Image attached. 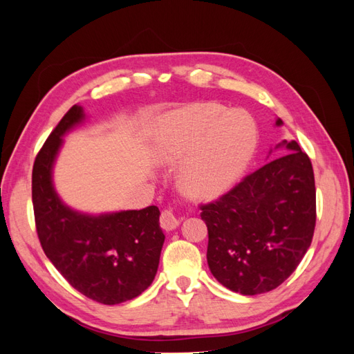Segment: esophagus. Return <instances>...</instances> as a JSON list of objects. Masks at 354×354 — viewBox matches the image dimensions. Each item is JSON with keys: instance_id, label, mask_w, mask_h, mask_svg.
Segmentation results:
<instances>
[{"instance_id": "esophagus-1", "label": "esophagus", "mask_w": 354, "mask_h": 354, "mask_svg": "<svg viewBox=\"0 0 354 354\" xmlns=\"http://www.w3.org/2000/svg\"><path fill=\"white\" fill-rule=\"evenodd\" d=\"M159 223H160V227H162L164 230H173L178 226L180 221L176 216V212L173 211V208H165L162 212H160Z\"/></svg>"}]
</instances>
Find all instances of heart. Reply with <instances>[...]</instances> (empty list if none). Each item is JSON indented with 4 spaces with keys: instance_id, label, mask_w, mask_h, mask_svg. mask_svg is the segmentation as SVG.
<instances>
[{
    "instance_id": "b5f03b06",
    "label": "heart",
    "mask_w": 354,
    "mask_h": 354,
    "mask_svg": "<svg viewBox=\"0 0 354 354\" xmlns=\"http://www.w3.org/2000/svg\"><path fill=\"white\" fill-rule=\"evenodd\" d=\"M218 103H194L169 113L160 125L158 155L185 159L181 180L189 194L214 196L236 178L257 146V127L241 109Z\"/></svg>"
}]
</instances>
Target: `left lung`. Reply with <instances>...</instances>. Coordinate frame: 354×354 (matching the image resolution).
<instances>
[{"label": "left lung", "mask_w": 354, "mask_h": 354, "mask_svg": "<svg viewBox=\"0 0 354 354\" xmlns=\"http://www.w3.org/2000/svg\"><path fill=\"white\" fill-rule=\"evenodd\" d=\"M279 146L288 153L245 176L218 199L199 205L208 227L209 270L223 286L242 295L269 292L285 282L313 239L312 162L295 140Z\"/></svg>", "instance_id": "left-lung-1"}]
</instances>
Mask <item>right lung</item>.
Instances as JSON below:
<instances>
[{"label":"right lung","instance_id":"add662e5","mask_svg":"<svg viewBox=\"0 0 354 354\" xmlns=\"http://www.w3.org/2000/svg\"><path fill=\"white\" fill-rule=\"evenodd\" d=\"M73 104L51 131L32 169V203L39 243L60 274L82 295L102 304H120L151 286L165 234L159 209L85 216L63 203L51 183L62 136L82 121Z\"/></svg>","mask_w":354,"mask_h":354}]
</instances>
